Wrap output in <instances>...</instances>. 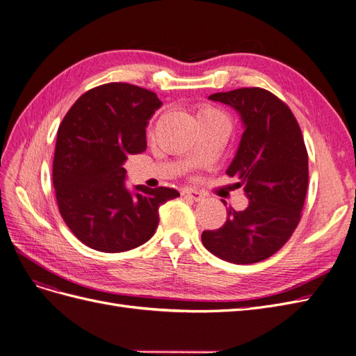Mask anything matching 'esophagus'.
<instances>
[{"mask_svg": "<svg viewBox=\"0 0 356 356\" xmlns=\"http://www.w3.org/2000/svg\"><path fill=\"white\" fill-rule=\"evenodd\" d=\"M181 195L184 196V197H187V199L195 200V202H200V200L203 199L202 193H199V191H196V190H191V188H184V190L181 191Z\"/></svg>", "mask_w": 356, "mask_h": 356, "instance_id": "obj_1", "label": "esophagus"}]
</instances>
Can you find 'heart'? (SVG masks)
Segmentation results:
<instances>
[{
	"label": "heart",
	"instance_id": "b5f03b06",
	"mask_svg": "<svg viewBox=\"0 0 356 356\" xmlns=\"http://www.w3.org/2000/svg\"><path fill=\"white\" fill-rule=\"evenodd\" d=\"M213 115H222V114H221L218 110L212 108V106L204 105V106H200L199 111H197V120H199V118H204V117H213Z\"/></svg>",
	"mask_w": 356,
	"mask_h": 356
}]
</instances>
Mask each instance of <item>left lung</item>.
<instances>
[{
	"label": "left lung",
	"mask_w": 356,
	"mask_h": 356,
	"mask_svg": "<svg viewBox=\"0 0 356 356\" xmlns=\"http://www.w3.org/2000/svg\"><path fill=\"white\" fill-rule=\"evenodd\" d=\"M209 99L242 117L245 131L225 174L239 178L250 204L227 208L222 227L204 230L202 243L233 264L263 261L281 250L301 220L309 184L305 139L289 106L266 89L242 88Z\"/></svg>",
	"instance_id": "8db88e82"
}]
</instances>
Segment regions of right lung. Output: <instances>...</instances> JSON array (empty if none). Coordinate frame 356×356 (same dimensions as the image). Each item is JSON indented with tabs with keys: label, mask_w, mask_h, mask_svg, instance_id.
<instances>
[{
	"label": "right lung",
	"mask_w": 356,
	"mask_h": 356,
	"mask_svg": "<svg viewBox=\"0 0 356 356\" xmlns=\"http://www.w3.org/2000/svg\"><path fill=\"white\" fill-rule=\"evenodd\" d=\"M161 102L152 90L106 83L83 93L58 129L53 186L59 212L75 238L101 252L145 243L159 208L179 196L174 188L124 186L123 163L145 152V127Z\"/></svg>",
	"instance_id": "add662e5"
}]
</instances>
